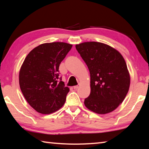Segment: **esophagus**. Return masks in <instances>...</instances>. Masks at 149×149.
<instances>
[{"label":"esophagus","mask_w":149,"mask_h":149,"mask_svg":"<svg viewBox=\"0 0 149 149\" xmlns=\"http://www.w3.org/2000/svg\"><path fill=\"white\" fill-rule=\"evenodd\" d=\"M78 88H79V86H78V85H76V86H74V90H77Z\"/></svg>","instance_id":"1"}]
</instances>
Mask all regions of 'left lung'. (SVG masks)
<instances>
[{"instance_id":"8db88e82","label":"left lung","mask_w":149,"mask_h":149,"mask_svg":"<svg viewBox=\"0 0 149 149\" xmlns=\"http://www.w3.org/2000/svg\"><path fill=\"white\" fill-rule=\"evenodd\" d=\"M75 48L90 74L91 91L84 105L98 114L113 111L124 100L130 85L124 59L116 50L100 42L82 43Z\"/></svg>"}]
</instances>
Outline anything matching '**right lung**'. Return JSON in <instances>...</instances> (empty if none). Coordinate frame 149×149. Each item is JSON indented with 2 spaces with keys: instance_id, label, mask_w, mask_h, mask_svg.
Masks as SVG:
<instances>
[{
  "instance_id": "add662e5",
  "label": "right lung",
  "mask_w": 149,
  "mask_h": 149,
  "mask_svg": "<svg viewBox=\"0 0 149 149\" xmlns=\"http://www.w3.org/2000/svg\"><path fill=\"white\" fill-rule=\"evenodd\" d=\"M72 47L63 42L43 43L25 59L19 84L25 99L37 112L50 114L64 105L69 88L59 76V67Z\"/></svg>"
}]
</instances>
